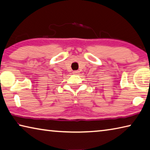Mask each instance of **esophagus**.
<instances>
[{
	"label": "esophagus",
	"instance_id": "34e87169",
	"mask_svg": "<svg viewBox=\"0 0 150 150\" xmlns=\"http://www.w3.org/2000/svg\"><path fill=\"white\" fill-rule=\"evenodd\" d=\"M73 73L74 75H78V73H79V71H74Z\"/></svg>",
	"mask_w": 150,
	"mask_h": 150
}]
</instances>
